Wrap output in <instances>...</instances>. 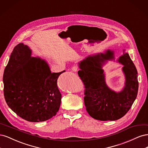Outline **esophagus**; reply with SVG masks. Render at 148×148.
<instances>
[{
    "label": "esophagus",
    "instance_id": "esophagus-1",
    "mask_svg": "<svg viewBox=\"0 0 148 148\" xmlns=\"http://www.w3.org/2000/svg\"><path fill=\"white\" fill-rule=\"evenodd\" d=\"M78 70V66H77V65H75L72 67V71H75V72H76V71H77Z\"/></svg>",
    "mask_w": 148,
    "mask_h": 148
}]
</instances>
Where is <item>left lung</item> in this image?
<instances>
[{
	"instance_id": "1",
	"label": "left lung",
	"mask_w": 148,
	"mask_h": 148,
	"mask_svg": "<svg viewBox=\"0 0 148 148\" xmlns=\"http://www.w3.org/2000/svg\"><path fill=\"white\" fill-rule=\"evenodd\" d=\"M114 59V52L107 50L105 53L89 56L79 63L78 74L85 88L84 105L89 115L96 120L113 121L122 118L137 96L138 72L128 53H124L118 59L123 65L125 85L123 90L116 92L107 86L102 66L104 62Z\"/></svg>"
}]
</instances>
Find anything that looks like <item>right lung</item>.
I'll return each instance as SVG.
<instances>
[{"mask_svg":"<svg viewBox=\"0 0 148 148\" xmlns=\"http://www.w3.org/2000/svg\"><path fill=\"white\" fill-rule=\"evenodd\" d=\"M23 43L15 47L3 76V95L8 106L31 122L51 119L59 110L62 95L57 82L59 73H51L47 62L31 57Z\"/></svg>","mask_w":148,"mask_h":148,"instance_id":"1","label":"right lung"}]
</instances>
